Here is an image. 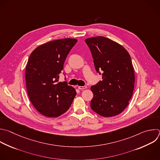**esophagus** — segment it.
<instances>
[{
    "mask_svg": "<svg viewBox=\"0 0 160 160\" xmlns=\"http://www.w3.org/2000/svg\"><path fill=\"white\" fill-rule=\"evenodd\" d=\"M78 88L80 90H83V89H86L87 87V86H79Z\"/></svg>",
    "mask_w": 160,
    "mask_h": 160,
    "instance_id": "34e87169",
    "label": "esophagus"
}]
</instances>
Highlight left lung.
I'll return each instance as SVG.
<instances>
[{"label":"left lung","instance_id":"1","mask_svg":"<svg viewBox=\"0 0 160 160\" xmlns=\"http://www.w3.org/2000/svg\"><path fill=\"white\" fill-rule=\"evenodd\" d=\"M102 80L90 89L93 97L91 109L103 117L121 114L129 104L135 82L134 67L128 51L120 44L103 36L85 40Z\"/></svg>","mask_w":160,"mask_h":160}]
</instances>
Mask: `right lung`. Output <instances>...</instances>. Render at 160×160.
I'll return each mask as SVG.
<instances>
[{
	"instance_id": "add662e5",
	"label": "right lung",
	"mask_w": 160,
	"mask_h": 160,
	"mask_svg": "<svg viewBox=\"0 0 160 160\" xmlns=\"http://www.w3.org/2000/svg\"><path fill=\"white\" fill-rule=\"evenodd\" d=\"M77 39L51 41L37 47L30 55L26 72L29 100L35 109L48 118H57L70 108L77 92L66 82H59L66 58Z\"/></svg>"
}]
</instances>
